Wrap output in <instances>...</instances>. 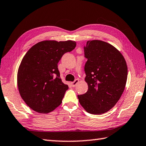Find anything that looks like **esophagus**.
<instances>
[{
    "mask_svg": "<svg viewBox=\"0 0 146 146\" xmlns=\"http://www.w3.org/2000/svg\"><path fill=\"white\" fill-rule=\"evenodd\" d=\"M78 82H79V80L77 79H75V81H74V82H71V86H72V87H75V86L77 85V84Z\"/></svg>",
    "mask_w": 146,
    "mask_h": 146,
    "instance_id": "obj_1",
    "label": "esophagus"
}]
</instances>
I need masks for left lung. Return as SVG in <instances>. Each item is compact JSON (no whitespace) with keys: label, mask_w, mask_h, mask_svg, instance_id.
I'll return each instance as SVG.
<instances>
[{"label":"left lung","mask_w":146,"mask_h":146,"mask_svg":"<svg viewBox=\"0 0 146 146\" xmlns=\"http://www.w3.org/2000/svg\"><path fill=\"white\" fill-rule=\"evenodd\" d=\"M85 81L88 90L77 95L85 110L93 115L109 111L120 99L127 79L123 55L111 44L101 40L88 41L84 46Z\"/></svg>","instance_id":"8db88e82"}]
</instances>
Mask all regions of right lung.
Segmentation results:
<instances>
[{"label": "right lung", "instance_id": "obj_1", "mask_svg": "<svg viewBox=\"0 0 146 146\" xmlns=\"http://www.w3.org/2000/svg\"><path fill=\"white\" fill-rule=\"evenodd\" d=\"M76 46V41L71 40L43 41L24 56L17 72V86L29 108L48 113L62 103L69 86L62 82L57 64L64 53Z\"/></svg>", "mask_w": 146, "mask_h": 146}]
</instances>
